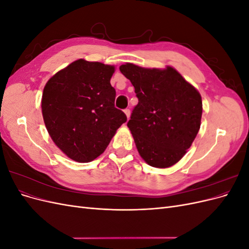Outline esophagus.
Masks as SVG:
<instances>
[{"instance_id": "obj_1", "label": "esophagus", "mask_w": 249, "mask_h": 249, "mask_svg": "<svg viewBox=\"0 0 249 249\" xmlns=\"http://www.w3.org/2000/svg\"><path fill=\"white\" fill-rule=\"evenodd\" d=\"M124 113H125L126 117H127V118H130V115H131V111H130V109H127V108H126V109H124Z\"/></svg>"}]
</instances>
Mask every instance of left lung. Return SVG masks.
Masks as SVG:
<instances>
[{
	"label": "left lung",
	"instance_id": "left-lung-1",
	"mask_svg": "<svg viewBox=\"0 0 249 249\" xmlns=\"http://www.w3.org/2000/svg\"><path fill=\"white\" fill-rule=\"evenodd\" d=\"M135 88L138 104L127 126L142 159L158 168L178 162L200 127L199 92L170 66L142 69L132 63L119 67Z\"/></svg>",
	"mask_w": 249,
	"mask_h": 249
}]
</instances>
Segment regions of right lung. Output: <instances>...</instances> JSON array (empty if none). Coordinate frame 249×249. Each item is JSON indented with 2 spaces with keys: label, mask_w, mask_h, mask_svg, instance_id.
I'll return each instance as SVG.
<instances>
[{
  "label": "right lung",
  "mask_w": 249,
  "mask_h": 249,
  "mask_svg": "<svg viewBox=\"0 0 249 249\" xmlns=\"http://www.w3.org/2000/svg\"><path fill=\"white\" fill-rule=\"evenodd\" d=\"M113 72L114 66L80 59L53 76L43 89L41 109L47 130L74 161L94 160L126 122L124 113L114 106Z\"/></svg>",
  "instance_id": "add662e5"
}]
</instances>
